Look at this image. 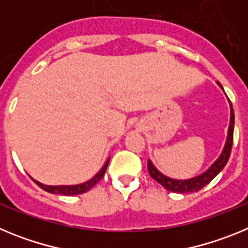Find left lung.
<instances>
[{"label": "left lung", "instance_id": "1", "mask_svg": "<svg viewBox=\"0 0 248 248\" xmlns=\"http://www.w3.org/2000/svg\"><path fill=\"white\" fill-rule=\"evenodd\" d=\"M230 102V99H229ZM230 107H231V120H230V126H229V135H227V141L225 149H223L222 154L220 155L216 161L214 163V165L207 170L206 172H203L200 176H196L194 179H190V180H174V179H170V177L164 176L161 172H159L156 169L154 168V165L151 164V161H148V170L150 176L154 179L156 183H159L160 185L165 187L166 190L171 192H180V194H187V192H196L199 190H201L203 186H206L210 181L214 179L218 172L225 168V165L227 164L230 159V155H231V149H232V143H233V125H235V114H233V109H232V104L230 102Z\"/></svg>", "mask_w": 248, "mask_h": 248}]
</instances>
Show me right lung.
<instances>
[{
  "label": "right lung",
  "instance_id": "1",
  "mask_svg": "<svg viewBox=\"0 0 248 248\" xmlns=\"http://www.w3.org/2000/svg\"><path fill=\"white\" fill-rule=\"evenodd\" d=\"M109 160H107V163L104 164V166L102 168L99 172H98L93 179H91L89 181L84 184H79V185H72V186H48V185H43V184L38 183V181H34L37 185L43 189L45 191L50 192V194H58V195H65V196H69V195H78V194H83V192H87L88 190H91L98 181L104 176L105 170H107V166H108Z\"/></svg>",
  "mask_w": 248,
  "mask_h": 248
}]
</instances>
